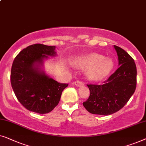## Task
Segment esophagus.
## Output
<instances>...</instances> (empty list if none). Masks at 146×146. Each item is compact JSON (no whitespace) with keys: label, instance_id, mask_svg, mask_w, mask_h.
<instances>
[{"label":"esophagus","instance_id":"esophagus-1","mask_svg":"<svg viewBox=\"0 0 146 146\" xmlns=\"http://www.w3.org/2000/svg\"><path fill=\"white\" fill-rule=\"evenodd\" d=\"M75 85L77 86V87H81V86L84 85V83L81 81H76L75 82Z\"/></svg>","mask_w":146,"mask_h":146}]
</instances>
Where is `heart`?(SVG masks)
<instances>
[{
	"mask_svg": "<svg viewBox=\"0 0 146 146\" xmlns=\"http://www.w3.org/2000/svg\"><path fill=\"white\" fill-rule=\"evenodd\" d=\"M78 63L83 68L89 69L87 77L90 79L97 81L106 77L114 67L111 59L104 58L103 55L92 53L79 57Z\"/></svg>",
	"mask_w": 146,
	"mask_h": 146,
	"instance_id": "heart-1",
	"label": "heart"
}]
</instances>
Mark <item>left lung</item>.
Instances as JSON below:
<instances>
[{"mask_svg": "<svg viewBox=\"0 0 146 146\" xmlns=\"http://www.w3.org/2000/svg\"><path fill=\"white\" fill-rule=\"evenodd\" d=\"M120 67L102 85L88 84L90 95L83 104L93 114L110 115L124 107L136 88L137 69L134 59L114 46Z\"/></svg>", "mask_w": 146, "mask_h": 146, "instance_id": "8db88e82", "label": "left lung"}]
</instances>
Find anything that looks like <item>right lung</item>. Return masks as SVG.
I'll list each match as a JSON object with an SVG mask.
<instances>
[{
	"label": "right lung",
	"instance_id": "1",
	"mask_svg": "<svg viewBox=\"0 0 146 146\" xmlns=\"http://www.w3.org/2000/svg\"><path fill=\"white\" fill-rule=\"evenodd\" d=\"M55 46L33 44L16 55L12 65L11 82L20 104L30 111L46 114L58 104L68 84L60 83L40 70L48 55H55Z\"/></svg>",
	"mask_w": 146,
	"mask_h": 146
}]
</instances>
